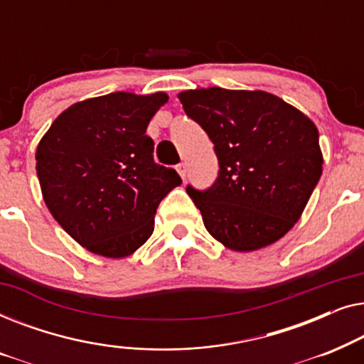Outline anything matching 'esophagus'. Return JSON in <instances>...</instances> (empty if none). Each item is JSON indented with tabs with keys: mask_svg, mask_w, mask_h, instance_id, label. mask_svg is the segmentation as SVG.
I'll list each match as a JSON object with an SVG mask.
<instances>
[{
	"mask_svg": "<svg viewBox=\"0 0 364 364\" xmlns=\"http://www.w3.org/2000/svg\"><path fill=\"white\" fill-rule=\"evenodd\" d=\"M177 168V172H178V176H181L182 178H186V176H187V164H178V166L176 167Z\"/></svg>",
	"mask_w": 364,
	"mask_h": 364,
	"instance_id": "1",
	"label": "esophagus"
}]
</instances>
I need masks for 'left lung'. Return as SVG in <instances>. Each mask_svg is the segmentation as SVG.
I'll list each match as a JSON object with an SVG mask.
<instances>
[{
  "label": "left lung",
  "mask_w": 364,
  "mask_h": 364,
  "mask_svg": "<svg viewBox=\"0 0 364 364\" xmlns=\"http://www.w3.org/2000/svg\"><path fill=\"white\" fill-rule=\"evenodd\" d=\"M178 99L208 134L220 167L207 191L187 187L208 233L235 252L280 240L321 177L311 119L265 91L191 89Z\"/></svg>",
  "instance_id": "8db88e82"
}]
</instances>
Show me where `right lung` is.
<instances>
[{
	"label": "right lung",
	"mask_w": 364,
	"mask_h": 364,
	"mask_svg": "<svg viewBox=\"0 0 364 364\" xmlns=\"http://www.w3.org/2000/svg\"><path fill=\"white\" fill-rule=\"evenodd\" d=\"M166 92H111L59 114L36 149L43 198L89 252L132 255L154 232L159 203L182 181L154 161L147 126Z\"/></svg>",
	"instance_id": "1"
}]
</instances>
